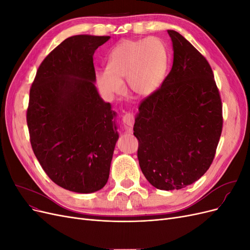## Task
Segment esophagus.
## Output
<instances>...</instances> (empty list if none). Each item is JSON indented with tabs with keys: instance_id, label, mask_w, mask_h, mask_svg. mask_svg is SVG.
<instances>
[{
	"instance_id": "esophagus-1",
	"label": "esophagus",
	"mask_w": 250,
	"mask_h": 250,
	"mask_svg": "<svg viewBox=\"0 0 250 250\" xmlns=\"http://www.w3.org/2000/svg\"><path fill=\"white\" fill-rule=\"evenodd\" d=\"M122 120H123V123L126 125V126H128V127H132L133 126V124H134V116L132 115V113H130V112H128V113H125V115L123 116V118H122Z\"/></svg>"
}]
</instances>
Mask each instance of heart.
<instances>
[{
	"instance_id": "obj_1",
	"label": "heart",
	"mask_w": 250,
	"mask_h": 250,
	"mask_svg": "<svg viewBox=\"0 0 250 250\" xmlns=\"http://www.w3.org/2000/svg\"><path fill=\"white\" fill-rule=\"evenodd\" d=\"M168 67L169 52L161 40H125L110 51L106 69L97 71L96 80L108 97L122 93L126 79L128 92L146 98L160 88Z\"/></svg>"
}]
</instances>
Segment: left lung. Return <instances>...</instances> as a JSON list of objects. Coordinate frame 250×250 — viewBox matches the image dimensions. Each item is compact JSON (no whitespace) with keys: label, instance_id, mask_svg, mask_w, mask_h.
Wrapping results in <instances>:
<instances>
[{"label":"left lung","instance_id":"left-lung-1","mask_svg":"<svg viewBox=\"0 0 250 250\" xmlns=\"http://www.w3.org/2000/svg\"><path fill=\"white\" fill-rule=\"evenodd\" d=\"M173 65L162 86L144 100L133 127L141 170L158 190L190 186L214 160L222 131V103L208 60L168 30Z\"/></svg>","mask_w":250,"mask_h":250}]
</instances>
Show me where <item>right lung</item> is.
<instances>
[{"instance_id": "add662e5", "label": "right lung", "mask_w": 250, "mask_h": 250, "mask_svg": "<svg viewBox=\"0 0 250 250\" xmlns=\"http://www.w3.org/2000/svg\"><path fill=\"white\" fill-rule=\"evenodd\" d=\"M110 36L74 35L43 59L30 88L27 123L33 152L56 185L101 190L119 139L117 113L95 86V51Z\"/></svg>"}]
</instances>
